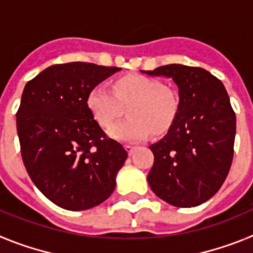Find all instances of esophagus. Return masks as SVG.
<instances>
[{
  "label": "esophagus",
  "instance_id": "34e87169",
  "mask_svg": "<svg viewBox=\"0 0 253 253\" xmlns=\"http://www.w3.org/2000/svg\"><path fill=\"white\" fill-rule=\"evenodd\" d=\"M125 149H126V151H128V153L131 156V154L134 153V151H135V147L130 146V144H126V146H125Z\"/></svg>",
  "mask_w": 253,
  "mask_h": 253
}]
</instances>
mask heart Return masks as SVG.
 <instances>
[{
	"label": "heart",
	"instance_id": "1",
	"mask_svg": "<svg viewBox=\"0 0 253 253\" xmlns=\"http://www.w3.org/2000/svg\"><path fill=\"white\" fill-rule=\"evenodd\" d=\"M113 87L114 92L104 84H96L86 99L93 119L104 128L110 126L129 106L130 119L116 123L107 130L113 139L137 143L147 139L152 129L162 133L169 128L178 107L173 91L143 75L125 76L116 80Z\"/></svg>",
	"mask_w": 253,
	"mask_h": 253
}]
</instances>
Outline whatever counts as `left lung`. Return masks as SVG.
<instances>
[{
    "instance_id": "1",
    "label": "left lung",
    "mask_w": 253,
    "mask_h": 253,
    "mask_svg": "<svg viewBox=\"0 0 253 253\" xmlns=\"http://www.w3.org/2000/svg\"><path fill=\"white\" fill-rule=\"evenodd\" d=\"M171 78L178 107L169 131L149 149L154 163L148 184L158 198L177 208L208 202L224 182L233 160L236 114L225 87L203 68L169 64L140 71Z\"/></svg>"
}]
</instances>
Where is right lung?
<instances>
[{"label": "right lung", "mask_w": 253, "mask_h": 253, "mask_svg": "<svg viewBox=\"0 0 253 253\" xmlns=\"http://www.w3.org/2000/svg\"><path fill=\"white\" fill-rule=\"evenodd\" d=\"M120 69L54 64L24 88L16 114L22 161L35 186L63 209L97 207L115 189L128 152L106 137L86 99L93 86Z\"/></svg>", "instance_id": "add662e5"}]
</instances>
